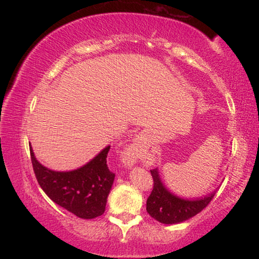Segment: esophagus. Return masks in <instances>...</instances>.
Listing matches in <instances>:
<instances>
[{
	"mask_svg": "<svg viewBox=\"0 0 259 259\" xmlns=\"http://www.w3.org/2000/svg\"><path fill=\"white\" fill-rule=\"evenodd\" d=\"M140 154H142V151H140L139 144L137 142H135L126 148V151L124 153V160L126 163L131 164Z\"/></svg>",
	"mask_w": 259,
	"mask_h": 259,
	"instance_id": "34e87169",
	"label": "esophagus"
}]
</instances>
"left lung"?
Instances as JSON below:
<instances>
[{
    "label": "left lung",
    "instance_id": "8db88e82",
    "mask_svg": "<svg viewBox=\"0 0 259 259\" xmlns=\"http://www.w3.org/2000/svg\"><path fill=\"white\" fill-rule=\"evenodd\" d=\"M151 175L153 178V190L147 199L146 210L151 217L163 224H176L195 216L211 202L216 194V192H213L212 194L201 200H184L165 190L156 169H152Z\"/></svg>",
    "mask_w": 259,
    "mask_h": 259
}]
</instances>
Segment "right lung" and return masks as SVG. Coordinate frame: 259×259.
<instances>
[{
    "mask_svg": "<svg viewBox=\"0 0 259 259\" xmlns=\"http://www.w3.org/2000/svg\"><path fill=\"white\" fill-rule=\"evenodd\" d=\"M109 146L89 163L73 171L59 172L43 166L35 159L32 147L30 160L37 183L46 194L60 207L83 219L102 216L115 174L108 169Z\"/></svg>",
    "mask_w": 259,
    "mask_h": 259,
    "instance_id": "1",
    "label": "right lung"
}]
</instances>
